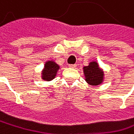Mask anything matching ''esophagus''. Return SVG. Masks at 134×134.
I'll return each instance as SVG.
<instances>
[{
	"label": "esophagus",
	"instance_id": "1",
	"mask_svg": "<svg viewBox=\"0 0 134 134\" xmlns=\"http://www.w3.org/2000/svg\"><path fill=\"white\" fill-rule=\"evenodd\" d=\"M69 68H76V65L74 64V65H69Z\"/></svg>",
	"mask_w": 134,
	"mask_h": 134
}]
</instances>
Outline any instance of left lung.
Wrapping results in <instances>:
<instances>
[{
  "instance_id": "obj_1",
  "label": "left lung",
  "mask_w": 134,
  "mask_h": 134,
  "mask_svg": "<svg viewBox=\"0 0 134 134\" xmlns=\"http://www.w3.org/2000/svg\"><path fill=\"white\" fill-rule=\"evenodd\" d=\"M83 72L86 76V81L91 85H98L103 81V73L95 62L89 63V65L83 67Z\"/></svg>"
}]
</instances>
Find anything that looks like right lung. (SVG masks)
<instances>
[{
    "instance_id": "add662e5",
    "label": "right lung",
    "mask_w": 134,
    "mask_h": 134,
    "mask_svg": "<svg viewBox=\"0 0 134 134\" xmlns=\"http://www.w3.org/2000/svg\"><path fill=\"white\" fill-rule=\"evenodd\" d=\"M59 66L54 62H47L45 65V69L42 72V79L47 81L53 80L58 70Z\"/></svg>"
}]
</instances>
